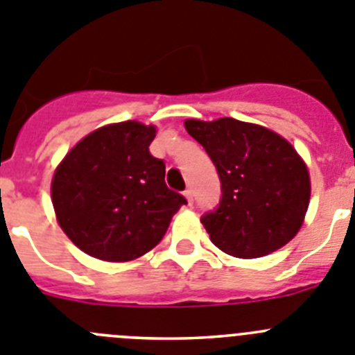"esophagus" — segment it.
<instances>
[{"mask_svg":"<svg viewBox=\"0 0 355 355\" xmlns=\"http://www.w3.org/2000/svg\"><path fill=\"white\" fill-rule=\"evenodd\" d=\"M184 196H185V200H187V203H189V205H193V191L185 189Z\"/></svg>","mask_w":355,"mask_h":355,"instance_id":"esophagus-1","label":"esophagus"}]
</instances>
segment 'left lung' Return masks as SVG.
Wrapping results in <instances>:
<instances>
[{
  "mask_svg": "<svg viewBox=\"0 0 355 355\" xmlns=\"http://www.w3.org/2000/svg\"><path fill=\"white\" fill-rule=\"evenodd\" d=\"M221 180L217 209L201 217L214 245L237 258L283 248L302 226L309 205L304 161L279 134L235 118L185 120Z\"/></svg>",
  "mask_w": 355,
  "mask_h": 355,
  "instance_id": "obj_1",
  "label": "left lung"
}]
</instances>
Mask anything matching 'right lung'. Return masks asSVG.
Segmentation results:
<instances>
[{
  "instance_id": "add662e5",
  "label": "right lung",
  "mask_w": 355,
  "mask_h": 355,
  "mask_svg": "<svg viewBox=\"0 0 355 355\" xmlns=\"http://www.w3.org/2000/svg\"><path fill=\"white\" fill-rule=\"evenodd\" d=\"M155 127L120 122L83 138L56 168L51 196L67 237L90 257L129 261L161 242L182 194L150 154Z\"/></svg>"
}]
</instances>
